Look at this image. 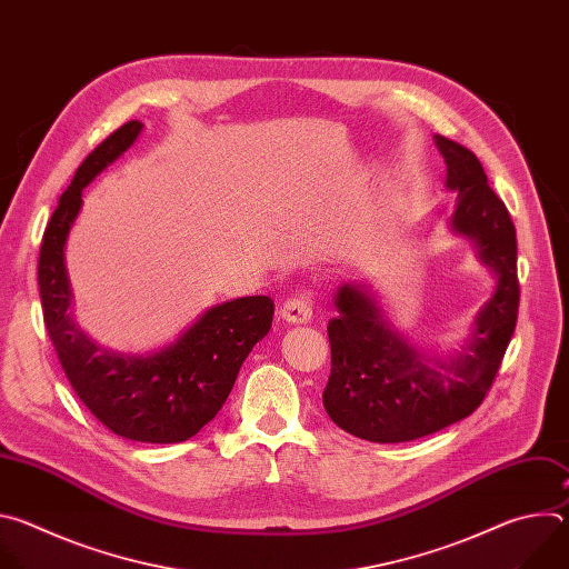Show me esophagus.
Listing matches in <instances>:
<instances>
[{
    "label": "esophagus",
    "instance_id": "1",
    "mask_svg": "<svg viewBox=\"0 0 569 569\" xmlns=\"http://www.w3.org/2000/svg\"><path fill=\"white\" fill-rule=\"evenodd\" d=\"M279 315H281V319L288 321V323H308L310 317H312L310 299H306V297L288 299V301L281 306Z\"/></svg>",
    "mask_w": 569,
    "mask_h": 569
}]
</instances>
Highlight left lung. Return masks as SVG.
I'll return each mask as SVG.
<instances>
[{"label":"left lung","instance_id":"left-lung-1","mask_svg":"<svg viewBox=\"0 0 569 569\" xmlns=\"http://www.w3.org/2000/svg\"><path fill=\"white\" fill-rule=\"evenodd\" d=\"M435 143L446 161V187L457 191L448 227L472 242L477 261L496 277V290L477 310L470 333L446 353L400 333L371 283L347 281L336 290L323 408L345 432L373 443L421 439L472 415L516 331L520 286L511 216L468 148L441 134Z\"/></svg>","mask_w":569,"mask_h":569}]
</instances>
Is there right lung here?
Listing matches in <instances>:
<instances>
[{"instance_id":"1","label":"right lung","mask_w":569,"mask_h":569,"mask_svg":"<svg viewBox=\"0 0 569 569\" xmlns=\"http://www.w3.org/2000/svg\"><path fill=\"white\" fill-rule=\"evenodd\" d=\"M141 121H128L78 167L44 229L38 286L47 333L86 408L114 435L141 443H180L198 435L224 405L240 365L270 327L266 295L207 308L167 347L119 353L78 327L64 248L83 207V191L137 141Z\"/></svg>"}]
</instances>
